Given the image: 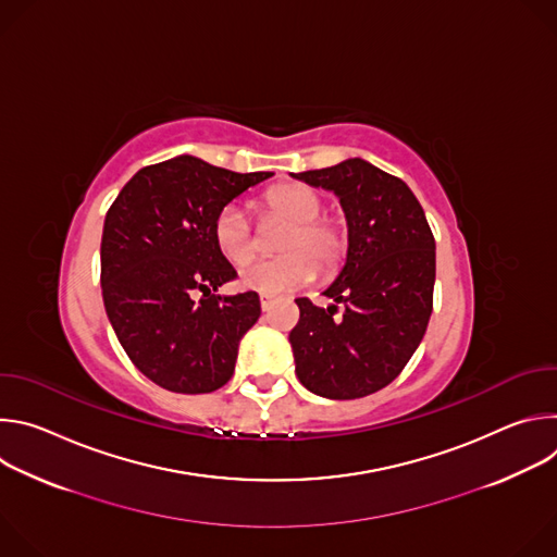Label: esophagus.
Returning a JSON list of instances; mask_svg holds the SVG:
<instances>
[{"mask_svg":"<svg viewBox=\"0 0 557 557\" xmlns=\"http://www.w3.org/2000/svg\"><path fill=\"white\" fill-rule=\"evenodd\" d=\"M273 301H275L273 295H269V293H262V295H260V306H262V310H269V308L273 306Z\"/></svg>","mask_w":557,"mask_h":557,"instance_id":"34e87169","label":"esophagus"}]
</instances>
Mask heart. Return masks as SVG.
<instances>
[{
  "label": "heart",
  "instance_id": "heart-1",
  "mask_svg": "<svg viewBox=\"0 0 557 557\" xmlns=\"http://www.w3.org/2000/svg\"><path fill=\"white\" fill-rule=\"evenodd\" d=\"M264 213L288 222L280 237L282 256L256 260L258 237L251 218L235 205H226L213 220V240L222 258L235 267L249 262L240 271V284L258 293H286L306 286L322 271H333L346 256L348 233L335 218L320 215L322 198L301 185L271 189L262 200Z\"/></svg>",
  "mask_w": 557,
  "mask_h": 557
}]
</instances>
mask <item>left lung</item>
<instances>
[{
    "label": "left lung",
    "instance_id": "8db88e82",
    "mask_svg": "<svg viewBox=\"0 0 557 557\" xmlns=\"http://www.w3.org/2000/svg\"><path fill=\"white\" fill-rule=\"evenodd\" d=\"M293 178L335 191L348 220L346 264L324 290L335 304L295 299V372L326 399H361L401 374L428 331L434 235L410 187L361 158Z\"/></svg>",
    "mask_w": 557,
    "mask_h": 557
}]
</instances>
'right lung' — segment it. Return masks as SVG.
Returning a JSON list of instances; mask_svg holds the SVG:
<instances>
[{"mask_svg":"<svg viewBox=\"0 0 557 557\" xmlns=\"http://www.w3.org/2000/svg\"><path fill=\"white\" fill-rule=\"evenodd\" d=\"M271 176L176 156L136 172L108 209L106 312L132 363L156 385L207 394L233 376L237 346L260 317V297L215 293L237 273L215 247L213 220Z\"/></svg>","mask_w":557,"mask_h":557,"instance_id":"1","label":"right lung"}]
</instances>
